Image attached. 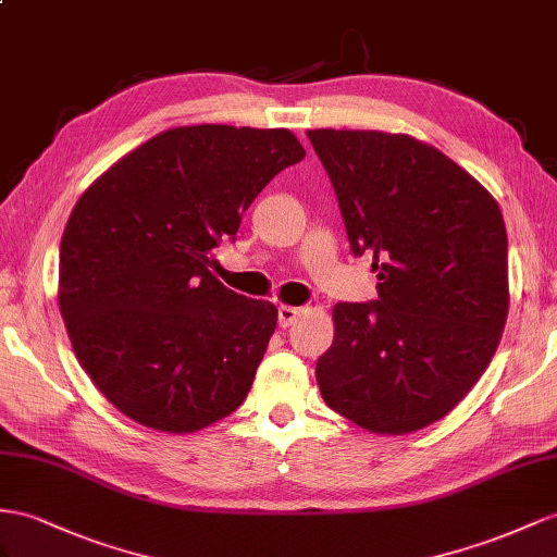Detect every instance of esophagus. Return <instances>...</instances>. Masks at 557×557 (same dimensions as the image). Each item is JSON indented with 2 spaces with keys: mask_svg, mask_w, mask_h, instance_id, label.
<instances>
[{
  "mask_svg": "<svg viewBox=\"0 0 557 557\" xmlns=\"http://www.w3.org/2000/svg\"><path fill=\"white\" fill-rule=\"evenodd\" d=\"M301 308H294V306H280L277 308V320H280V326H289L296 322V318L301 315Z\"/></svg>",
  "mask_w": 557,
  "mask_h": 557,
  "instance_id": "obj_1",
  "label": "esophagus"
}]
</instances>
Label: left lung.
Listing matches in <instances>:
<instances>
[{
	"instance_id": "1",
	"label": "left lung",
	"mask_w": 557,
	"mask_h": 557,
	"mask_svg": "<svg viewBox=\"0 0 557 557\" xmlns=\"http://www.w3.org/2000/svg\"><path fill=\"white\" fill-rule=\"evenodd\" d=\"M379 301L336 304L322 400L376 435L447 417L492 362L508 318V239L492 193L407 134L310 129Z\"/></svg>"
}]
</instances>
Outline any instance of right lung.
<instances>
[{"label":"right lung","instance_id":"1","mask_svg":"<svg viewBox=\"0 0 557 557\" xmlns=\"http://www.w3.org/2000/svg\"><path fill=\"white\" fill-rule=\"evenodd\" d=\"M306 150L289 129L174 126L82 193L61 239L59 308L84 372L124 417L185 435L245 403L277 308L209 273V253Z\"/></svg>","mask_w":557,"mask_h":557}]
</instances>
